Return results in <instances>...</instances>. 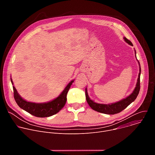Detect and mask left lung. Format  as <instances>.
I'll use <instances>...</instances> for the list:
<instances>
[{"instance_id": "left-lung-1", "label": "left lung", "mask_w": 155, "mask_h": 155, "mask_svg": "<svg viewBox=\"0 0 155 155\" xmlns=\"http://www.w3.org/2000/svg\"><path fill=\"white\" fill-rule=\"evenodd\" d=\"M124 41L128 43L129 45L130 46H133L132 43L130 40L127 39L126 37L123 38ZM135 51V54H136V58L137 59L136 57V51L134 49ZM138 61V60H137ZM139 65V73L137 80V83L136 85V87L134 88V90L132 92V93L126 97L124 99H123L122 100L114 102V103H111V104H99L95 102L93 100H91L89 96H88L87 91V87H86L85 89V95H86V99L87 101V104H89L90 107L95 110V111H97L100 113L107 114V115H114L116 114H118L121 112L122 110L125 109L129 105H130L132 102H134L135 99L137 98L139 91H140V74H141V68H140V65L139 62L138 61Z\"/></svg>"}]
</instances>
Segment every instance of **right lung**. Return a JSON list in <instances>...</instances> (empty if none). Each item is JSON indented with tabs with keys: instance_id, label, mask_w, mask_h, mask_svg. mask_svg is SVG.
Instances as JSON below:
<instances>
[{
	"instance_id": "add662e5",
	"label": "right lung",
	"mask_w": 155,
	"mask_h": 155,
	"mask_svg": "<svg viewBox=\"0 0 155 155\" xmlns=\"http://www.w3.org/2000/svg\"><path fill=\"white\" fill-rule=\"evenodd\" d=\"M74 81V80L71 81L58 97L47 102L35 103L27 101L21 97L15 87L13 86L14 98L21 108L23 109L32 115L40 118L51 117L58 113L65 105L67 101L68 93ZM11 82L13 85L12 78Z\"/></svg>"
}]
</instances>
